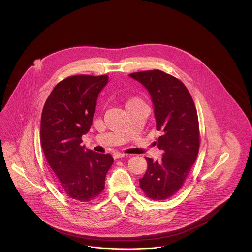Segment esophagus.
<instances>
[{"label": "esophagus", "mask_w": 252, "mask_h": 252, "mask_svg": "<svg viewBox=\"0 0 252 252\" xmlns=\"http://www.w3.org/2000/svg\"><path fill=\"white\" fill-rule=\"evenodd\" d=\"M127 156L126 153H123V152H114L113 153V158L114 159H118V158H122V157H125Z\"/></svg>", "instance_id": "esophagus-1"}]
</instances>
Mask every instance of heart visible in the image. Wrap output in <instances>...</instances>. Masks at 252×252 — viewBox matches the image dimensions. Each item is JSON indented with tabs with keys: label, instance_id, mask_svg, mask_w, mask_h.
I'll list each match as a JSON object with an SVG mask.
<instances>
[{
	"label": "heart",
	"instance_id": "obj_1",
	"mask_svg": "<svg viewBox=\"0 0 252 252\" xmlns=\"http://www.w3.org/2000/svg\"><path fill=\"white\" fill-rule=\"evenodd\" d=\"M133 100H138V99H133Z\"/></svg>",
	"mask_w": 252,
	"mask_h": 252
}]
</instances>
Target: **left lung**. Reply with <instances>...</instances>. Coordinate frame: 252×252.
Returning a JSON list of instances; mask_svg holds the SVG:
<instances>
[{
	"instance_id": "1",
	"label": "left lung",
	"mask_w": 252,
	"mask_h": 252,
	"mask_svg": "<svg viewBox=\"0 0 252 252\" xmlns=\"http://www.w3.org/2000/svg\"><path fill=\"white\" fill-rule=\"evenodd\" d=\"M129 75L150 94L156 129L161 132L157 146L163 150L159 162L145 157L147 170L140 179V186L149 199L166 200L181 188L198 156L200 133L196 107L185 85L169 73L153 70Z\"/></svg>"
}]
</instances>
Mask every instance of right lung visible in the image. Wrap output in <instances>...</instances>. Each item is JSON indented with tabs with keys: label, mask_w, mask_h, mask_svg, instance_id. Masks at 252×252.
<instances>
[{
	"label": "right lung",
	"mask_w": 252,
	"mask_h": 252,
	"mask_svg": "<svg viewBox=\"0 0 252 252\" xmlns=\"http://www.w3.org/2000/svg\"><path fill=\"white\" fill-rule=\"evenodd\" d=\"M108 80L107 74L69 76L54 87L41 112L44 156L60 188L78 202H92L100 196L113 163L110 154L81 145L82 135L92 125L99 93Z\"/></svg>",
	"instance_id": "1"
}]
</instances>
